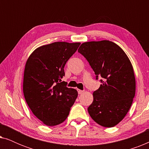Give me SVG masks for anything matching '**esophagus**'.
Here are the masks:
<instances>
[{
    "instance_id": "34e87169",
    "label": "esophagus",
    "mask_w": 149,
    "mask_h": 149,
    "mask_svg": "<svg viewBox=\"0 0 149 149\" xmlns=\"http://www.w3.org/2000/svg\"><path fill=\"white\" fill-rule=\"evenodd\" d=\"M77 91H78L79 94H81V93H83V92H84V91H83V90H81V89H77Z\"/></svg>"
}]
</instances>
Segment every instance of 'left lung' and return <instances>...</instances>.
Instances as JSON below:
<instances>
[{
    "label": "left lung",
    "instance_id": "obj_1",
    "mask_svg": "<svg viewBox=\"0 0 149 149\" xmlns=\"http://www.w3.org/2000/svg\"><path fill=\"white\" fill-rule=\"evenodd\" d=\"M88 61L102 84L93 93L90 117L103 127L117 125L127 115L136 92L134 69L124 51L109 40L85 42L78 49Z\"/></svg>",
    "mask_w": 149,
    "mask_h": 149
}]
</instances>
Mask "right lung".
I'll list each match as a JSON object with an SVG mask.
<instances>
[{"label":"right lung","mask_w":149,"mask_h":149,"mask_svg":"<svg viewBox=\"0 0 149 149\" xmlns=\"http://www.w3.org/2000/svg\"><path fill=\"white\" fill-rule=\"evenodd\" d=\"M80 42H55L36 49L26 61L23 91L32 113L45 125L64 122L78 92L62 81L64 68Z\"/></svg>","instance_id":"right-lung-1"}]
</instances>
